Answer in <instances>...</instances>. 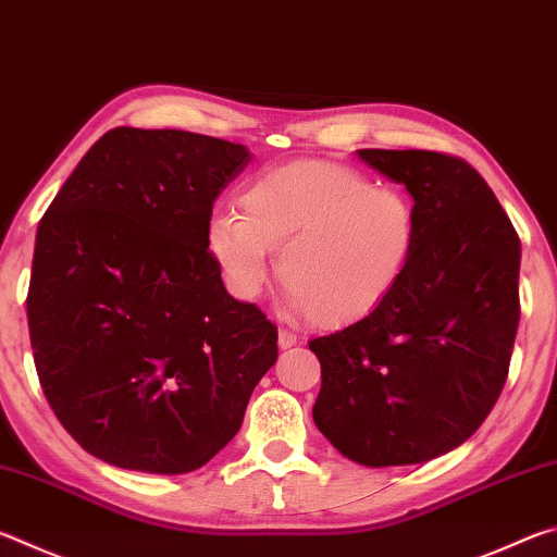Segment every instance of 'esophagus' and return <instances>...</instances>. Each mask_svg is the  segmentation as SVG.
Here are the masks:
<instances>
[{
    "label": "esophagus",
    "instance_id": "esophagus-1",
    "mask_svg": "<svg viewBox=\"0 0 557 557\" xmlns=\"http://www.w3.org/2000/svg\"><path fill=\"white\" fill-rule=\"evenodd\" d=\"M277 344H280V348H292V346L299 344V336L295 332H289V329H280Z\"/></svg>",
    "mask_w": 557,
    "mask_h": 557
}]
</instances>
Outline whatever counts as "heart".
<instances>
[{
    "instance_id": "heart-1",
    "label": "heart",
    "mask_w": 557,
    "mask_h": 557,
    "mask_svg": "<svg viewBox=\"0 0 557 557\" xmlns=\"http://www.w3.org/2000/svg\"><path fill=\"white\" fill-rule=\"evenodd\" d=\"M243 213L219 211L206 245L235 295L256 297L280 250L292 307L338 329L381 309L418 248V206L361 169L299 159L262 169L240 191Z\"/></svg>"
}]
</instances>
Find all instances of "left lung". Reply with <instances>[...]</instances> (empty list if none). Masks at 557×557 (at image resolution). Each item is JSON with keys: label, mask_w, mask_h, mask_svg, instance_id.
I'll list each match as a JSON object with an SVG mask.
<instances>
[{"label": "left lung", "mask_w": 557, "mask_h": 557, "mask_svg": "<svg viewBox=\"0 0 557 557\" xmlns=\"http://www.w3.org/2000/svg\"><path fill=\"white\" fill-rule=\"evenodd\" d=\"M405 184L418 248L381 309L309 348L322 363L314 422L363 467L420 465L467 442L508 379L521 301V240L465 159L358 149Z\"/></svg>", "instance_id": "1"}]
</instances>
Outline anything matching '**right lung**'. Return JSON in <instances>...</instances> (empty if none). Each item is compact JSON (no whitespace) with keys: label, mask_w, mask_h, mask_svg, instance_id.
Wrapping results in <instances>:
<instances>
[{"label":"right lung","mask_w":557,"mask_h":557,"mask_svg":"<svg viewBox=\"0 0 557 557\" xmlns=\"http://www.w3.org/2000/svg\"><path fill=\"white\" fill-rule=\"evenodd\" d=\"M248 162L225 139L115 127L44 213L26 297L36 373L65 432L112 467H203L277 361V326L225 292L206 245Z\"/></svg>","instance_id":"obj_1"}]
</instances>
